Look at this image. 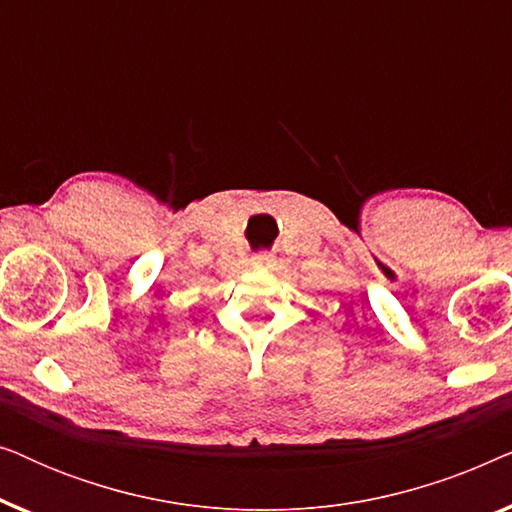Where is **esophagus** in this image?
<instances>
[{"label": "esophagus", "instance_id": "obj_1", "mask_svg": "<svg viewBox=\"0 0 512 512\" xmlns=\"http://www.w3.org/2000/svg\"><path fill=\"white\" fill-rule=\"evenodd\" d=\"M272 265H275V256L268 254V251H263V254H254V256H251V268H256V270H270Z\"/></svg>", "mask_w": 512, "mask_h": 512}]
</instances>
